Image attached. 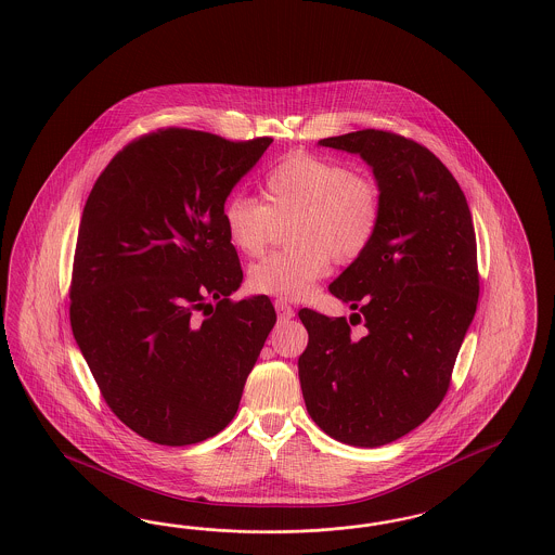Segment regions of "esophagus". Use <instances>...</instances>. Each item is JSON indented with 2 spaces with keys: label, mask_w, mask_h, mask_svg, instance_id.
<instances>
[{
  "label": "esophagus",
  "mask_w": 555,
  "mask_h": 555,
  "mask_svg": "<svg viewBox=\"0 0 555 555\" xmlns=\"http://www.w3.org/2000/svg\"><path fill=\"white\" fill-rule=\"evenodd\" d=\"M274 308H276V313H279V320H291V318L295 315L293 308L288 306L287 301H283V299H276V301H274Z\"/></svg>",
  "instance_id": "1"
}]
</instances>
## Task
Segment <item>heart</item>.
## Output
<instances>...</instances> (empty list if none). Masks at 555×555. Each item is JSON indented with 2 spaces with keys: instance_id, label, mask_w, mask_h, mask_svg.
I'll return each instance as SVG.
<instances>
[{
  "instance_id": "obj_1",
  "label": "heart",
  "mask_w": 555,
  "mask_h": 555,
  "mask_svg": "<svg viewBox=\"0 0 555 555\" xmlns=\"http://www.w3.org/2000/svg\"><path fill=\"white\" fill-rule=\"evenodd\" d=\"M264 202L235 194L222 219L231 244L245 256H260L274 219L295 215V247L267 256L249 270V285L279 299H299L336 262H353L376 237L382 190L376 179L351 171L331 156L291 155L264 178Z\"/></svg>"
}]
</instances>
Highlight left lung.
Segmentation results:
<instances>
[{"label": "left lung", "mask_w": 555, "mask_h": 555, "mask_svg": "<svg viewBox=\"0 0 555 555\" xmlns=\"http://www.w3.org/2000/svg\"><path fill=\"white\" fill-rule=\"evenodd\" d=\"M363 156L382 190L372 245L333 285L357 313L299 310L310 334L299 382L313 423L376 448L422 425L442 402L479 299L477 240L465 194L442 160L388 130L320 140ZM363 323V337L350 326Z\"/></svg>", "instance_id": "left-lung-1"}]
</instances>
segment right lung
I'll return each instance as SVG.
<instances>
[{"instance_id": "1", "label": "right lung", "mask_w": 555, "mask_h": 555, "mask_svg": "<svg viewBox=\"0 0 555 555\" xmlns=\"http://www.w3.org/2000/svg\"><path fill=\"white\" fill-rule=\"evenodd\" d=\"M270 142L160 128L126 144L90 190L69 324L109 409L151 442L224 429L276 322L267 295L229 297L244 270L222 219Z\"/></svg>"}]
</instances>
